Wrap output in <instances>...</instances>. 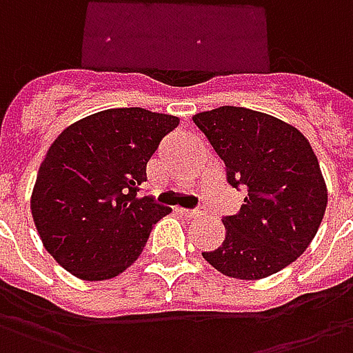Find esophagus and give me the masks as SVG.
Returning a JSON list of instances; mask_svg holds the SVG:
<instances>
[{"instance_id": "obj_1", "label": "esophagus", "mask_w": 353, "mask_h": 353, "mask_svg": "<svg viewBox=\"0 0 353 353\" xmlns=\"http://www.w3.org/2000/svg\"><path fill=\"white\" fill-rule=\"evenodd\" d=\"M179 212L186 218H201L205 214V210L201 208H179Z\"/></svg>"}]
</instances>
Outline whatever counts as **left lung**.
I'll return each instance as SVG.
<instances>
[{
	"instance_id": "left-lung-1",
	"label": "left lung",
	"mask_w": 353,
	"mask_h": 353,
	"mask_svg": "<svg viewBox=\"0 0 353 353\" xmlns=\"http://www.w3.org/2000/svg\"><path fill=\"white\" fill-rule=\"evenodd\" d=\"M194 123L225 163L228 182L246 190L241 210L222 218V246L203 258L241 280L282 271L307 250L327 207L312 146L290 123L244 107L199 112Z\"/></svg>"
}]
</instances>
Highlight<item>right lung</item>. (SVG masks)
<instances>
[{
    "instance_id": "right-lung-1",
    "label": "right lung",
    "mask_w": 353,
    "mask_h": 353,
    "mask_svg": "<svg viewBox=\"0 0 353 353\" xmlns=\"http://www.w3.org/2000/svg\"><path fill=\"white\" fill-rule=\"evenodd\" d=\"M179 118L141 107L95 112L60 133L41 163L32 214L46 252L74 276L107 280L141 256L171 208L139 195L146 163Z\"/></svg>"
}]
</instances>
